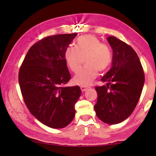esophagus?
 <instances>
[{
    "label": "esophagus",
    "instance_id": "esophagus-1",
    "mask_svg": "<svg viewBox=\"0 0 156 156\" xmlns=\"http://www.w3.org/2000/svg\"><path fill=\"white\" fill-rule=\"evenodd\" d=\"M80 88H81V90H82V91H83V92H84V91H86L87 89H88L86 87H81Z\"/></svg>",
    "mask_w": 156,
    "mask_h": 156
}]
</instances>
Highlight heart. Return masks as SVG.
<instances>
[{"instance_id":"obj_1","label":"heart","mask_w":156,"mask_h":156,"mask_svg":"<svg viewBox=\"0 0 156 156\" xmlns=\"http://www.w3.org/2000/svg\"><path fill=\"white\" fill-rule=\"evenodd\" d=\"M66 63L73 72L82 67L84 59L86 67L78 72L73 79L76 84L89 86L98 75V70L104 71L112 59V51L106 44L94 35H83L77 39L76 47L69 46L65 52Z\"/></svg>"}]
</instances>
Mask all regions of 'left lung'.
I'll list each match as a JSON object with an SVG mask.
<instances>
[{
	"label": "left lung",
	"mask_w": 156,
	"mask_h": 156,
	"mask_svg": "<svg viewBox=\"0 0 156 156\" xmlns=\"http://www.w3.org/2000/svg\"><path fill=\"white\" fill-rule=\"evenodd\" d=\"M107 41L113 50L112 67L101 79L106 86L95 87L98 98L96 114L108 124H117L129 118L137 105L144 87L142 65L133 48L114 36Z\"/></svg>",
	"instance_id": "1"
}]
</instances>
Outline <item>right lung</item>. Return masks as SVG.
Listing matches in <instances>:
<instances>
[{"label": "right lung", "instance_id": "obj_1", "mask_svg": "<svg viewBox=\"0 0 156 156\" xmlns=\"http://www.w3.org/2000/svg\"><path fill=\"white\" fill-rule=\"evenodd\" d=\"M77 33L43 38L30 48L20 68L18 81L31 114L47 126L62 129L75 116L74 105L82 91L65 87L71 79L65 59L66 49Z\"/></svg>", "mask_w": 156, "mask_h": 156}]
</instances>
